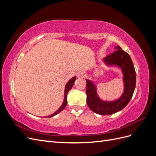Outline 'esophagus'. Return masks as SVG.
<instances>
[{
  "label": "esophagus",
  "instance_id": "obj_1",
  "mask_svg": "<svg viewBox=\"0 0 156 156\" xmlns=\"http://www.w3.org/2000/svg\"><path fill=\"white\" fill-rule=\"evenodd\" d=\"M84 75H85V73H84V72H83V71H80V72H79L77 73V76L78 78H83L84 77Z\"/></svg>",
  "mask_w": 156,
  "mask_h": 156
}]
</instances>
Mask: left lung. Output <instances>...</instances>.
<instances>
[{
  "label": "left lung",
  "mask_w": 156,
  "mask_h": 156,
  "mask_svg": "<svg viewBox=\"0 0 156 156\" xmlns=\"http://www.w3.org/2000/svg\"><path fill=\"white\" fill-rule=\"evenodd\" d=\"M114 53L103 59L107 67H116L123 74L124 92L120 98L113 101H104L98 96L97 87L92 81L87 79V103L90 109L97 114L108 115L121 111L128 104L136 86V73L130 56L120 47H115Z\"/></svg>",
  "instance_id": "obj_1"
}]
</instances>
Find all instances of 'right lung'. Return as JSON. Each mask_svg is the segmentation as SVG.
<instances>
[{
  "label": "right lung",
  "instance_id": "obj_1",
  "mask_svg": "<svg viewBox=\"0 0 156 156\" xmlns=\"http://www.w3.org/2000/svg\"><path fill=\"white\" fill-rule=\"evenodd\" d=\"M75 79H76V76H75V77H72V79H70L69 80V81L66 83V86H65V90H64V101H63V103H62V105H61V106L60 107V108H58V109L57 111H56V112H55L53 113V114H52V115H49V116H44V118H50V117H53V116L56 115L57 114H58V113H59L60 112L62 111L64 109V108L66 107V105H67V103H68V101H67V94H68V92L71 90V88H72V87H73V84H74V83H75Z\"/></svg>",
  "mask_w": 156,
  "mask_h": 156
}]
</instances>
